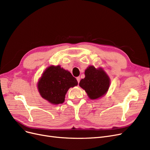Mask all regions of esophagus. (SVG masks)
<instances>
[{"label": "esophagus", "mask_w": 150, "mask_h": 150, "mask_svg": "<svg viewBox=\"0 0 150 150\" xmlns=\"http://www.w3.org/2000/svg\"><path fill=\"white\" fill-rule=\"evenodd\" d=\"M76 80H77V81H78V83H79L80 80V76L76 77Z\"/></svg>", "instance_id": "1"}]
</instances>
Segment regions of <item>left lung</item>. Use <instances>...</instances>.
<instances>
[{
    "label": "left lung",
    "instance_id": "8db88e82",
    "mask_svg": "<svg viewBox=\"0 0 150 150\" xmlns=\"http://www.w3.org/2000/svg\"><path fill=\"white\" fill-rule=\"evenodd\" d=\"M85 75V77L80 80L79 85L91 99H98L106 93L109 88L110 79L102 68L96 69L94 66H89Z\"/></svg>",
    "mask_w": 150,
    "mask_h": 150
}]
</instances>
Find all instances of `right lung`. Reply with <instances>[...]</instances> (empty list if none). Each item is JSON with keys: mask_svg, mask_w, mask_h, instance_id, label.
<instances>
[{"mask_svg": "<svg viewBox=\"0 0 150 150\" xmlns=\"http://www.w3.org/2000/svg\"><path fill=\"white\" fill-rule=\"evenodd\" d=\"M78 85V81L70 72L60 65H51L44 71L38 83L41 96L50 103L62 104L67 92L71 87Z\"/></svg>", "mask_w": 150, "mask_h": 150, "instance_id": "obj_1", "label": "right lung"}]
</instances>
